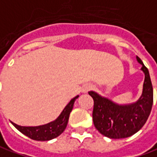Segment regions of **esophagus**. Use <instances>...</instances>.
<instances>
[{"label": "esophagus", "instance_id": "esophagus-1", "mask_svg": "<svg viewBox=\"0 0 157 157\" xmlns=\"http://www.w3.org/2000/svg\"><path fill=\"white\" fill-rule=\"evenodd\" d=\"M91 89H92V86H90V85H85V86H83V88H82V91L83 93H87V92L89 91Z\"/></svg>", "mask_w": 157, "mask_h": 157}]
</instances>
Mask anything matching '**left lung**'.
I'll return each mask as SVG.
<instances>
[{"instance_id": "8db88e82", "label": "left lung", "mask_w": 157, "mask_h": 157, "mask_svg": "<svg viewBox=\"0 0 157 157\" xmlns=\"http://www.w3.org/2000/svg\"><path fill=\"white\" fill-rule=\"evenodd\" d=\"M142 64L145 75L143 94L139 100L128 105L116 104L108 98L102 97L94 91L89 92L94 100L93 122L99 132L111 139L129 137L138 132L149 118L153 105V87L148 68L142 60L136 56Z\"/></svg>"}]
</instances>
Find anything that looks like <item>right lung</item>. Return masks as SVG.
<instances>
[{"mask_svg": "<svg viewBox=\"0 0 157 157\" xmlns=\"http://www.w3.org/2000/svg\"><path fill=\"white\" fill-rule=\"evenodd\" d=\"M79 97V95L75 96L68 103V105L64 108L61 115L57 117L56 120L54 122H49L45 125L36 126V127H23L17 125L14 122L13 125L20 132L27 136L28 137L31 138L35 141H49L54 138L59 136L67 127L68 122V118L70 112L73 109L75 101Z\"/></svg>", "mask_w": 157, "mask_h": 157, "instance_id": "1", "label": "right lung"}]
</instances>
